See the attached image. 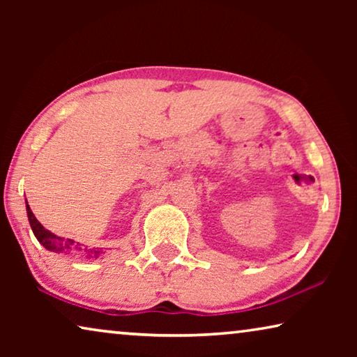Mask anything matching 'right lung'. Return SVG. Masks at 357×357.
Instances as JSON below:
<instances>
[{
  "label": "right lung",
  "instance_id": "obj_1",
  "mask_svg": "<svg viewBox=\"0 0 357 357\" xmlns=\"http://www.w3.org/2000/svg\"><path fill=\"white\" fill-rule=\"evenodd\" d=\"M26 211H28V220L29 225L33 228L34 236L38 238L39 243L45 247L47 250H52L55 253H66V255H72V253H80L82 257L88 259H94L100 257L102 253H105L104 249L100 247H88L82 243H78L74 238L64 236V234H59L52 231V229L45 228L42 223L38 220V217L33 214L31 208L28 206L26 202Z\"/></svg>",
  "mask_w": 357,
  "mask_h": 357
}]
</instances>
